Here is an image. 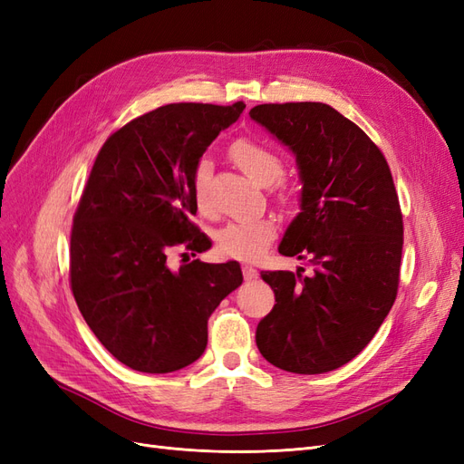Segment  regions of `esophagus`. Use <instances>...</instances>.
<instances>
[{"label":"esophagus","instance_id":"obj_1","mask_svg":"<svg viewBox=\"0 0 464 464\" xmlns=\"http://www.w3.org/2000/svg\"><path fill=\"white\" fill-rule=\"evenodd\" d=\"M242 271H244V278H246V280L257 278V269H254V266H251V265H244Z\"/></svg>","mask_w":464,"mask_h":464}]
</instances>
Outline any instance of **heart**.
<instances>
[{
  "mask_svg": "<svg viewBox=\"0 0 464 464\" xmlns=\"http://www.w3.org/2000/svg\"><path fill=\"white\" fill-rule=\"evenodd\" d=\"M230 157L236 166L257 186H269L283 172V160L278 154L254 139H240L230 149ZM213 164L210 160H199L193 174V199L201 213H213L208 198V179ZM275 222L269 218L234 220L222 227L217 234L220 251L237 259H256L275 237Z\"/></svg>",
  "mask_w": 464,
  "mask_h": 464,
  "instance_id": "heart-1",
  "label": "heart"
}]
</instances>
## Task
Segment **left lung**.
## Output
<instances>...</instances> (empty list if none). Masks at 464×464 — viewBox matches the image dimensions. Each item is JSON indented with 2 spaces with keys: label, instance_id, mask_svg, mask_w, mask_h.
<instances>
[{
  "label": "left lung",
  "instance_id": "obj_1",
  "mask_svg": "<svg viewBox=\"0 0 464 464\" xmlns=\"http://www.w3.org/2000/svg\"><path fill=\"white\" fill-rule=\"evenodd\" d=\"M249 116L296 157L300 213L278 254L314 273L263 271L275 307L259 353L292 373H325L358 356L397 298L402 215L387 160L356 123L323 102L259 104Z\"/></svg>",
  "mask_w": 464,
  "mask_h": 464
}]
</instances>
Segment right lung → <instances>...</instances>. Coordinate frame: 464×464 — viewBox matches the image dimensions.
<instances>
[{
  "instance_id": "1",
  "label": "right lung",
  "mask_w": 464,
  "mask_h": 464,
  "mask_svg": "<svg viewBox=\"0 0 464 464\" xmlns=\"http://www.w3.org/2000/svg\"><path fill=\"white\" fill-rule=\"evenodd\" d=\"M244 108H157L110 135L94 160L73 218L72 290L96 339L135 372L170 373L201 358L210 314L242 285L237 261L172 271L166 256L178 244L210 247L191 222L193 174Z\"/></svg>"
}]
</instances>
